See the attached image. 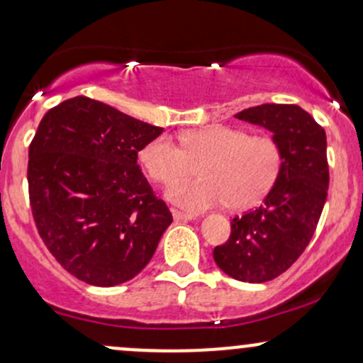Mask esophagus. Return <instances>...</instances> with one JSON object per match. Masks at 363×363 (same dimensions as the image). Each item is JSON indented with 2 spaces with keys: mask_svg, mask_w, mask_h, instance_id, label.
Listing matches in <instances>:
<instances>
[{
  "mask_svg": "<svg viewBox=\"0 0 363 363\" xmlns=\"http://www.w3.org/2000/svg\"><path fill=\"white\" fill-rule=\"evenodd\" d=\"M171 214H173L174 221H192L194 219L192 214L182 213V211H177V209H171Z\"/></svg>",
  "mask_w": 363,
  "mask_h": 363,
  "instance_id": "34e87169",
  "label": "esophagus"
}]
</instances>
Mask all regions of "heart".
Wrapping results in <instances>:
<instances>
[{
  "label": "heart",
  "instance_id": "1",
  "mask_svg": "<svg viewBox=\"0 0 363 363\" xmlns=\"http://www.w3.org/2000/svg\"><path fill=\"white\" fill-rule=\"evenodd\" d=\"M183 147L171 137H157L140 150V162L154 182L168 185L199 164L201 179L177 182L166 197L190 213L230 202L235 209L259 202L281 169L279 144L269 135L213 125L185 133Z\"/></svg>",
  "mask_w": 363,
  "mask_h": 363
}]
</instances>
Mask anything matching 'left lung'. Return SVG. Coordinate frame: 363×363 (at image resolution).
<instances>
[{
	"label": "left lung",
	"mask_w": 363,
	"mask_h": 363,
	"mask_svg": "<svg viewBox=\"0 0 363 363\" xmlns=\"http://www.w3.org/2000/svg\"><path fill=\"white\" fill-rule=\"evenodd\" d=\"M235 118L269 130L281 169L257 209L233 218L230 238L213 257L230 278L266 283L283 274L313 236L328 197V142L324 128L296 104H260Z\"/></svg>",
	"instance_id": "left-lung-1"
}]
</instances>
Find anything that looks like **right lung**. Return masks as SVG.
Returning <instances> with one entry per match:
<instances>
[{
    "instance_id": "obj_1",
    "label": "right lung",
    "mask_w": 363,
    "mask_h": 363,
    "mask_svg": "<svg viewBox=\"0 0 363 363\" xmlns=\"http://www.w3.org/2000/svg\"><path fill=\"white\" fill-rule=\"evenodd\" d=\"M162 133L91 97L50 109L28 147V197L44 245L77 279L116 286L144 269L173 221L137 154Z\"/></svg>"
}]
</instances>
